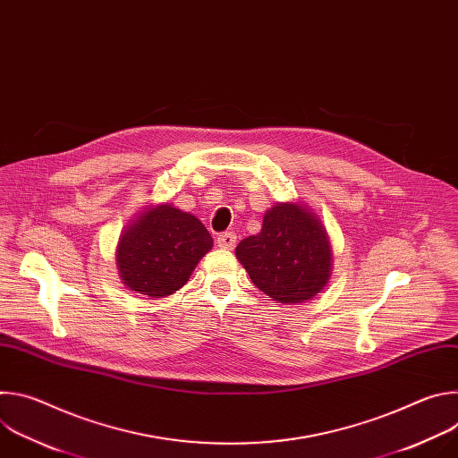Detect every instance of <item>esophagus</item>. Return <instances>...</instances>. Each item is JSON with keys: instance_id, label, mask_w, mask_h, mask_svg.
I'll list each match as a JSON object with an SVG mask.
<instances>
[{"instance_id": "obj_1", "label": "esophagus", "mask_w": 458, "mask_h": 458, "mask_svg": "<svg viewBox=\"0 0 458 458\" xmlns=\"http://www.w3.org/2000/svg\"><path fill=\"white\" fill-rule=\"evenodd\" d=\"M235 242H237V235L233 232H225V233L217 235V246H221L225 250H233Z\"/></svg>"}]
</instances>
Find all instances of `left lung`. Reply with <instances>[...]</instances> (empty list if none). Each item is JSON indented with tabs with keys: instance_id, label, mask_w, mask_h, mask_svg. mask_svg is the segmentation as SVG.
<instances>
[{
	"instance_id": "obj_1",
	"label": "left lung",
	"mask_w": 458,
	"mask_h": 458,
	"mask_svg": "<svg viewBox=\"0 0 458 458\" xmlns=\"http://www.w3.org/2000/svg\"><path fill=\"white\" fill-rule=\"evenodd\" d=\"M235 257L251 283L283 304L315 297L332 276V248L322 223L299 203H277Z\"/></svg>"
}]
</instances>
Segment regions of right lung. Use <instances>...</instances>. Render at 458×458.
<instances>
[{"label":"right lung","mask_w":458,"mask_h":458,"mask_svg":"<svg viewBox=\"0 0 458 458\" xmlns=\"http://www.w3.org/2000/svg\"><path fill=\"white\" fill-rule=\"evenodd\" d=\"M212 244L198 217L166 203L141 212L126 226L115 263L126 288L157 299L182 288Z\"/></svg>","instance_id":"right-lung-1"}]
</instances>
